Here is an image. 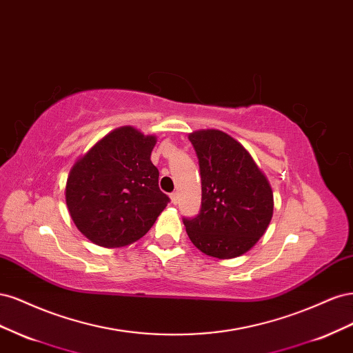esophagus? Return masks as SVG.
Returning a JSON list of instances; mask_svg holds the SVG:
<instances>
[{"mask_svg":"<svg viewBox=\"0 0 353 353\" xmlns=\"http://www.w3.org/2000/svg\"><path fill=\"white\" fill-rule=\"evenodd\" d=\"M170 200H172L174 205H178V203H179V194H178V191H174V193L170 194Z\"/></svg>","mask_w":353,"mask_h":353,"instance_id":"obj_1","label":"esophagus"}]
</instances>
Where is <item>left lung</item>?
Segmentation results:
<instances>
[{
  "mask_svg": "<svg viewBox=\"0 0 353 353\" xmlns=\"http://www.w3.org/2000/svg\"><path fill=\"white\" fill-rule=\"evenodd\" d=\"M199 157L201 209L196 218H184L196 248L218 259L244 254L268 228L274 196L268 179L249 152L218 130L188 135Z\"/></svg>",
  "mask_w": 353,
  "mask_h": 353,
  "instance_id": "left-lung-1",
  "label": "left lung"
}]
</instances>
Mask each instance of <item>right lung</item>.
I'll return each instance as SVG.
<instances>
[{"label": "right lung", "instance_id": "right-lung-1", "mask_svg": "<svg viewBox=\"0 0 353 353\" xmlns=\"http://www.w3.org/2000/svg\"><path fill=\"white\" fill-rule=\"evenodd\" d=\"M154 135L132 126L112 131L70 169L66 205L85 237L103 248H122L145 236L168 206L150 156Z\"/></svg>", "mask_w": 353, "mask_h": 353}]
</instances>
